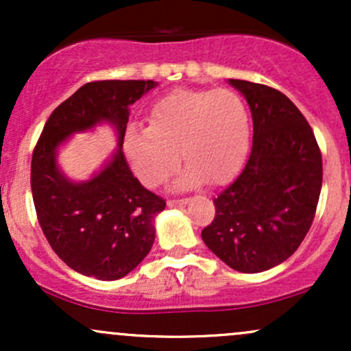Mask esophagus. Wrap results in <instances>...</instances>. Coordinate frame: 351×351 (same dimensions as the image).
Listing matches in <instances>:
<instances>
[{"label": "esophagus", "instance_id": "obj_1", "mask_svg": "<svg viewBox=\"0 0 351 351\" xmlns=\"http://www.w3.org/2000/svg\"><path fill=\"white\" fill-rule=\"evenodd\" d=\"M188 203V199H168V206L170 208H176V206H184Z\"/></svg>", "mask_w": 351, "mask_h": 351}]
</instances>
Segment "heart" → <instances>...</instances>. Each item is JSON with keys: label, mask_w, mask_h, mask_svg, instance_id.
Listing matches in <instances>:
<instances>
[{"label": "heart", "mask_w": 351, "mask_h": 351, "mask_svg": "<svg viewBox=\"0 0 351 351\" xmlns=\"http://www.w3.org/2000/svg\"><path fill=\"white\" fill-rule=\"evenodd\" d=\"M251 140L249 112L232 90L180 88L156 100L148 112V128L128 127L123 150L135 175L147 186H158L176 170L175 189L203 183L224 184L243 167Z\"/></svg>", "instance_id": "heart-1"}]
</instances>
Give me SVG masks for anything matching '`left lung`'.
<instances>
[{"label":"left lung","instance_id":"8db88e82","mask_svg":"<svg viewBox=\"0 0 351 351\" xmlns=\"http://www.w3.org/2000/svg\"><path fill=\"white\" fill-rule=\"evenodd\" d=\"M252 114V150L243 173L215 198L204 244L231 269L264 272L287 261L312 226L322 189V153L305 117L276 88L229 79Z\"/></svg>","mask_w":351,"mask_h":351}]
</instances>
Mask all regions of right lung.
Segmentation results:
<instances>
[{
	"mask_svg": "<svg viewBox=\"0 0 351 351\" xmlns=\"http://www.w3.org/2000/svg\"><path fill=\"white\" fill-rule=\"evenodd\" d=\"M156 86L153 80L86 84L52 112L34 148L31 189L39 224L54 252L82 276L122 279L155 241V217L167 203L135 178L122 145L130 106ZM104 123L114 128L117 148L90 179L71 180L57 163L58 148Z\"/></svg>",
	"mask_w": 351,
	"mask_h": 351,
	"instance_id": "right-lung-1",
	"label": "right lung"
}]
</instances>
